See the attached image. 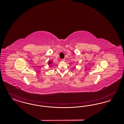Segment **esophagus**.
I'll return each instance as SVG.
<instances>
[{
	"label": "esophagus",
	"instance_id": "34e87169",
	"mask_svg": "<svg viewBox=\"0 0 124 124\" xmlns=\"http://www.w3.org/2000/svg\"><path fill=\"white\" fill-rule=\"evenodd\" d=\"M65 59H62V61L63 62H65Z\"/></svg>",
	"mask_w": 124,
	"mask_h": 124
}]
</instances>
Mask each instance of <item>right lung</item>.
Returning <instances> with one entry per match:
<instances>
[{
	"label": "right lung",
	"mask_w": 124,
	"mask_h": 124,
	"mask_svg": "<svg viewBox=\"0 0 124 124\" xmlns=\"http://www.w3.org/2000/svg\"><path fill=\"white\" fill-rule=\"evenodd\" d=\"M53 62L52 61V60H50L49 62H48V64L49 65H52V64H53Z\"/></svg>",
	"instance_id": "1"
}]
</instances>
